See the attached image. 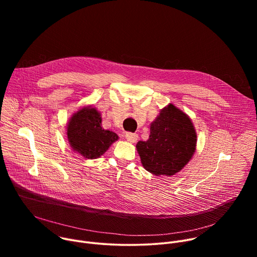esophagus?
<instances>
[{
  "label": "esophagus",
  "mask_w": 257,
  "mask_h": 257,
  "mask_svg": "<svg viewBox=\"0 0 257 257\" xmlns=\"http://www.w3.org/2000/svg\"><path fill=\"white\" fill-rule=\"evenodd\" d=\"M125 137H126V139H127L129 142H132V143H134V142H136V140H137V138H138V135H137L136 133H132V132H126V134H125Z\"/></svg>",
  "instance_id": "esophagus-1"
}]
</instances>
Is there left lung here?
Here are the masks:
<instances>
[{
	"label": "left lung",
	"mask_w": 257,
	"mask_h": 257,
	"mask_svg": "<svg viewBox=\"0 0 257 257\" xmlns=\"http://www.w3.org/2000/svg\"><path fill=\"white\" fill-rule=\"evenodd\" d=\"M196 148V133L189 117L174 104L162 109L151 125L148 141H138L137 152L146 171L172 176L184 168Z\"/></svg>",
	"instance_id": "left-lung-1"
}]
</instances>
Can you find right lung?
<instances>
[{
  "label": "right lung",
  "instance_id": "obj_1",
  "mask_svg": "<svg viewBox=\"0 0 257 257\" xmlns=\"http://www.w3.org/2000/svg\"><path fill=\"white\" fill-rule=\"evenodd\" d=\"M71 148L85 159L103 155L118 135L101 127V118L95 108L84 107L74 114L67 128Z\"/></svg>",
  "mask_w": 257,
  "mask_h": 257
}]
</instances>
